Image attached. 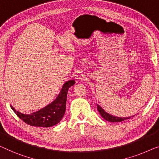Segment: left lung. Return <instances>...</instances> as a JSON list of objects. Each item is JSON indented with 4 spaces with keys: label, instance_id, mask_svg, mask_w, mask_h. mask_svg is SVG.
<instances>
[{
    "label": "left lung",
    "instance_id": "left-lung-1",
    "mask_svg": "<svg viewBox=\"0 0 159 159\" xmlns=\"http://www.w3.org/2000/svg\"><path fill=\"white\" fill-rule=\"evenodd\" d=\"M97 107H98V112H100L101 116H102L105 120H106L107 121L117 123V122H122V121L125 120L130 119L131 118V117H127V118H119V117L113 116H112V115H110L105 112L104 109H102V108L99 105H97ZM133 116H133L132 117H133Z\"/></svg>",
    "mask_w": 159,
    "mask_h": 159
}]
</instances>
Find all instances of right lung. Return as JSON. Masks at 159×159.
Masks as SVG:
<instances>
[{
  "instance_id": "add662e5",
  "label": "right lung",
  "mask_w": 159,
  "mask_h": 159,
  "mask_svg": "<svg viewBox=\"0 0 159 159\" xmlns=\"http://www.w3.org/2000/svg\"><path fill=\"white\" fill-rule=\"evenodd\" d=\"M75 83V81L74 80L66 82L61 88L60 93L53 102L33 113L24 114L15 110L12 105H11V107L18 118L28 125L36 127H52L57 125L62 119L66 110L68 89L71 86H73Z\"/></svg>"
}]
</instances>
